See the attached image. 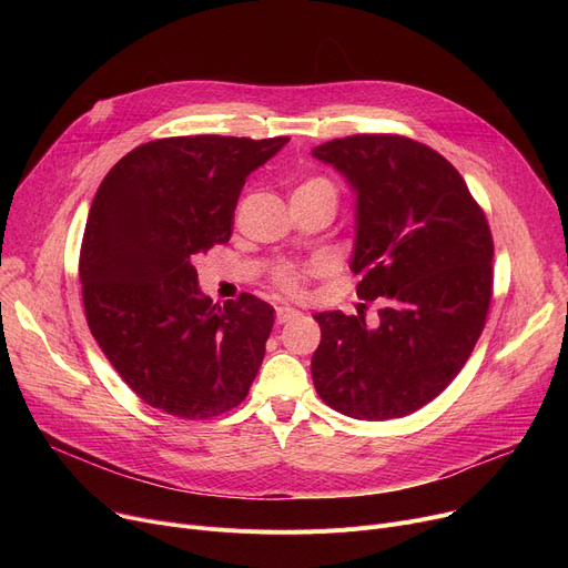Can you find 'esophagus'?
<instances>
[{
	"instance_id": "34e87169",
	"label": "esophagus",
	"mask_w": 568,
	"mask_h": 568,
	"mask_svg": "<svg viewBox=\"0 0 568 568\" xmlns=\"http://www.w3.org/2000/svg\"><path fill=\"white\" fill-rule=\"evenodd\" d=\"M294 317H300V311H296V308H290V306H278L276 308V322L278 324H285V322H290Z\"/></svg>"
}]
</instances>
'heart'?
<instances>
[{
  "mask_svg": "<svg viewBox=\"0 0 568 568\" xmlns=\"http://www.w3.org/2000/svg\"><path fill=\"white\" fill-rule=\"evenodd\" d=\"M296 193H308V195H329L334 202L338 197L336 186L329 182L326 176H308L304 182L296 186ZM315 272L313 264H281L278 268H274L272 274V283L278 292L287 294V296H300L304 292V283L306 278Z\"/></svg>",
  "mask_w": 568,
  "mask_h": 568,
  "instance_id": "1",
  "label": "heart"
}]
</instances>
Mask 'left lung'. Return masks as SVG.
Wrapping results in <instances>:
<instances>
[{
	"mask_svg": "<svg viewBox=\"0 0 568 568\" xmlns=\"http://www.w3.org/2000/svg\"><path fill=\"white\" fill-rule=\"evenodd\" d=\"M313 156L356 191L352 272L359 315L317 313V396L362 422L400 419L437 398L467 364L493 300V234L460 172L396 133L324 142ZM371 303L376 324L365 322Z\"/></svg>",
	"mask_w": 568,
	"mask_h": 568,
	"instance_id": "8db88e82",
	"label": "left lung"
}]
</instances>
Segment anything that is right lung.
I'll return each mask as SVG.
<instances>
[{
	"mask_svg": "<svg viewBox=\"0 0 568 568\" xmlns=\"http://www.w3.org/2000/svg\"><path fill=\"white\" fill-rule=\"evenodd\" d=\"M287 140L161 138L119 159L101 182L78 262L84 315L146 405L212 419L248 396L274 308L248 292L214 306L193 260L230 242L246 176Z\"/></svg>",
	"mask_w": 568,
	"mask_h": 568,
	"instance_id": "add662e5",
	"label": "right lung"
}]
</instances>
